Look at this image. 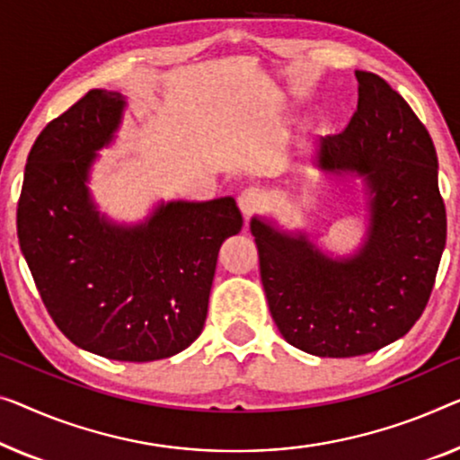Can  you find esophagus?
Returning a JSON list of instances; mask_svg holds the SVG:
<instances>
[{"mask_svg":"<svg viewBox=\"0 0 460 460\" xmlns=\"http://www.w3.org/2000/svg\"><path fill=\"white\" fill-rule=\"evenodd\" d=\"M237 204H239V208H242L243 217L248 218L252 215H256V212L264 207L266 196L258 188H248V190H243L242 196L237 198Z\"/></svg>","mask_w":460,"mask_h":460,"instance_id":"34e87169","label":"esophagus"}]
</instances>
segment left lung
I'll return each mask as SVG.
<instances>
[{
    "mask_svg": "<svg viewBox=\"0 0 460 460\" xmlns=\"http://www.w3.org/2000/svg\"><path fill=\"white\" fill-rule=\"evenodd\" d=\"M358 111L320 140L316 164L361 175L369 233L358 256L331 260L305 235L252 218L260 277L274 324L318 358H355L405 337L426 310L447 245L438 156L407 101L372 72H355Z\"/></svg>",
    "mask_w": 460,
    "mask_h": 460,
    "instance_id": "obj_1",
    "label": "left lung"
}]
</instances>
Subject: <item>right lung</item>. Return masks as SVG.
<instances>
[{
  "instance_id": "right-lung-1",
  "label": "right lung",
  "mask_w": 460,
  "mask_h": 460,
  "mask_svg": "<svg viewBox=\"0 0 460 460\" xmlns=\"http://www.w3.org/2000/svg\"><path fill=\"white\" fill-rule=\"evenodd\" d=\"M123 105L119 93L94 88L47 123L26 159L18 242L47 312L74 345L155 361L200 337L218 250L243 218L233 198L161 204L138 227L99 217L88 169Z\"/></svg>"
}]
</instances>
